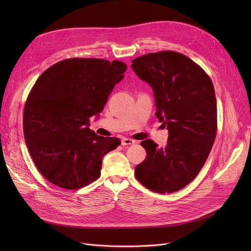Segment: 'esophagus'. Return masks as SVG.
<instances>
[{
	"instance_id": "obj_1",
	"label": "esophagus",
	"mask_w": 251,
	"mask_h": 251,
	"mask_svg": "<svg viewBox=\"0 0 251 251\" xmlns=\"http://www.w3.org/2000/svg\"><path fill=\"white\" fill-rule=\"evenodd\" d=\"M136 141L130 138H123L122 139V146H130V144H134Z\"/></svg>"
}]
</instances>
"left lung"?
<instances>
[{
	"label": "left lung",
	"instance_id": "1",
	"mask_svg": "<svg viewBox=\"0 0 251 251\" xmlns=\"http://www.w3.org/2000/svg\"><path fill=\"white\" fill-rule=\"evenodd\" d=\"M131 67L152 87L155 116L169 130L165 149L141 141L147 157L136 179L156 193L185 187L200 173L216 139L217 101L212 79L185 55L162 50L140 56Z\"/></svg>",
	"mask_w": 251,
	"mask_h": 251
}]
</instances>
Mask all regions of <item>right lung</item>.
I'll return each instance as SVG.
<instances>
[{"label":"right lung","instance_id":"right-lung-1","mask_svg":"<svg viewBox=\"0 0 251 251\" xmlns=\"http://www.w3.org/2000/svg\"><path fill=\"white\" fill-rule=\"evenodd\" d=\"M126 70L118 60L71 58L37 78L24 104L23 133L49 182L75 190L100 178L102 156L121 141L97 135L88 127L90 117L103 110Z\"/></svg>","mask_w":251,"mask_h":251}]
</instances>
